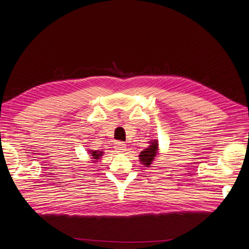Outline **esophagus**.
<instances>
[{
	"instance_id": "esophagus-1",
	"label": "esophagus",
	"mask_w": 249,
	"mask_h": 249,
	"mask_svg": "<svg viewBox=\"0 0 249 249\" xmlns=\"http://www.w3.org/2000/svg\"><path fill=\"white\" fill-rule=\"evenodd\" d=\"M125 144L124 142H120V141H117V142H115V144H114V147H115V149L117 150L118 153H123V152H124V150L126 149L125 148Z\"/></svg>"
}]
</instances>
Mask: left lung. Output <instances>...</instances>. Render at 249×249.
Returning a JSON list of instances; mask_svg holds the SVG:
<instances>
[{"label":"left lung","mask_w":249,"mask_h":249,"mask_svg":"<svg viewBox=\"0 0 249 249\" xmlns=\"http://www.w3.org/2000/svg\"><path fill=\"white\" fill-rule=\"evenodd\" d=\"M150 145L145 148L144 150H142L139 155V159L141 161V163L143 165H145V167H150V165H152L154 159L156 158L157 154H158V145H159V143H158L157 140H153L150 141Z\"/></svg>","instance_id":"1"}]
</instances>
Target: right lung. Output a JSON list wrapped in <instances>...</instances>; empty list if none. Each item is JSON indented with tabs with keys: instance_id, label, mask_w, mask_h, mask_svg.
<instances>
[{
	"instance_id": "add662e5",
	"label": "right lung",
	"mask_w": 249,
	"mask_h": 249,
	"mask_svg": "<svg viewBox=\"0 0 249 249\" xmlns=\"http://www.w3.org/2000/svg\"><path fill=\"white\" fill-rule=\"evenodd\" d=\"M103 154L104 153L102 152V150H91V149L89 150V155H90V157H91L92 161H94V162L99 161V159L103 156Z\"/></svg>"
}]
</instances>
